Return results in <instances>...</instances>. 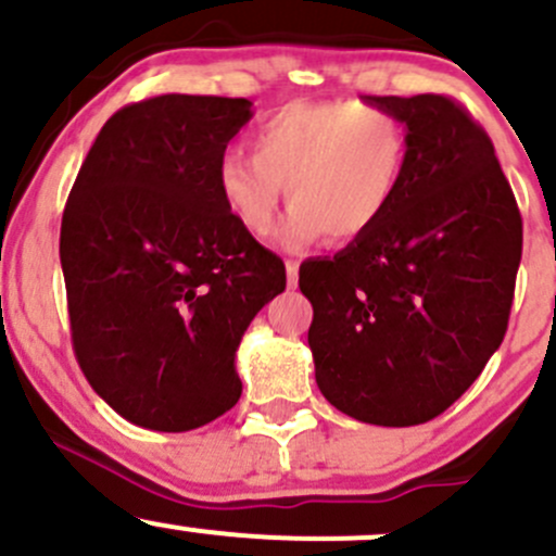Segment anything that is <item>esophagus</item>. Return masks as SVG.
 Here are the masks:
<instances>
[{"label":"esophagus","instance_id":"esophagus-1","mask_svg":"<svg viewBox=\"0 0 556 556\" xmlns=\"http://www.w3.org/2000/svg\"><path fill=\"white\" fill-rule=\"evenodd\" d=\"M285 268H288V288H295L299 285V261H285Z\"/></svg>","mask_w":556,"mask_h":556}]
</instances>
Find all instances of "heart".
<instances>
[{
  "instance_id": "obj_1",
  "label": "heart",
  "mask_w": 556,
  "mask_h": 556,
  "mask_svg": "<svg viewBox=\"0 0 556 556\" xmlns=\"http://www.w3.org/2000/svg\"><path fill=\"white\" fill-rule=\"evenodd\" d=\"M252 153L226 150L215 185L250 237H268L288 185L285 247L319 233L352 242L387 215L412 159V134L392 112L363 102H290L252 128Z\"/></svg>"
}]
</instances>
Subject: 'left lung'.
<instances>
[{"label": "left lung", "mask_w": 556, "mask_h": 556, "mask_svg": "<svg viewBox=\"0 0 556 556\" xmlns=\"http://www.w3.org/2000/svg\"><path fill=\"white\" fill-rule=\"evenodd\" d=\"M401 117L412 159L387 215L333 257L301 263L314 377L368 425L439 417L484 371L511 314L521 215L492 139L441 93L366 97Z\"/></svg>", "instance_id": "8db88e82"}]
</instances>
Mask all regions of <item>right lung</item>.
<instances>
[{
	"label": "right lung",
	"instance_id": "add662e5",
	"mask_svg": "<svg viewBox=\"0 0 556 556\" xmlns=\"http://www.w3.org/2000/svg\"><path fill=\"white\" fill-rule=\"evenodd\" d=\"M252 102L164 97L117 110L61 220L72 346L128 422L185 433L242 395L237 346L285 263L226 212L215 166Z\"/></svg>",
	"mask_w": 556,
	"mask_h": 556
}]
</instances>
